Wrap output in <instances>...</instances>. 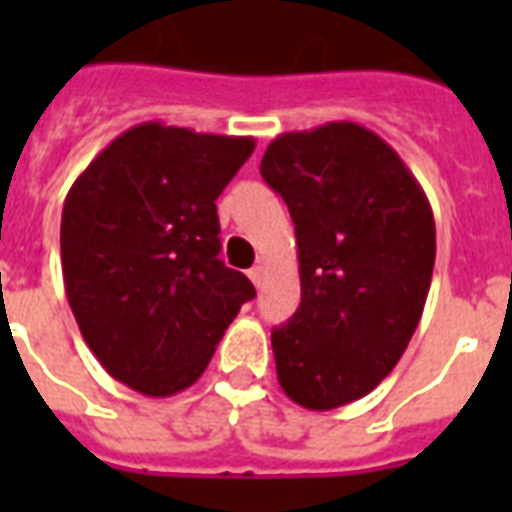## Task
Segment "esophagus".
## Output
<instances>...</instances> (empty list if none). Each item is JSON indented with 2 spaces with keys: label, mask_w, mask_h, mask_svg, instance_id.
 Returning <instances> with one entry per match:
<instances>
[{
  "label": "esophagus",
  "mask_w": 512,
  "mask_h": 512,
  "mask_svg": "<svg viewBox=\"0 0 512 512\" xmlns=\"http://www.w3.org/2000/svg\"><path fill=\"white\" fill-rule=\"evenodd\" d=\"M249 279H252V284H255L257 289L263 287V281H265V265L263 263H257L249 268Z\"/></svg>",
  "instance_id": "esophagus-1"
}]
</instances>
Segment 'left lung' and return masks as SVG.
Instances as JSON below:
<instances>
[{
  "mask_svg": "<svg viewBox=\"0 0 512 512\" xmlns=\"http://www.w3.org/2000/svg\"><path fill=\"white\" fill-rule=\"evenodd\" d=\"M260 175L287 201L303 292L271 332L279 385L305 409H337L393 372L420 324L433 209L401 156L353 122L284 132Z\"/></svg>",
  "mask_w": 512,
  "mask_h": 512,
  "instance_id": "8db88e82",
  "label": "left lung"
}]
</instances>
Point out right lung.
Segmentation results:
<instances>
[{"label":"right lung","instance_id":"1","mask_svg":"<svg viewBox=\"0 0 512 512\" xmlns=\"http://www.w3.org/2000/svg\"><path fill=\"white\" fill-rule=\"evenodd\" d=\"M252 138L143 122L111 140L63 204L68 305L103 369L143 396L199 380L236 313L255 297L220 260L217 196Z\"/></svg>","mask_w":512,"mask_h":512}]
</instances>
